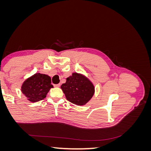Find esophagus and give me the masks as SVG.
<instances>
[{
	"instance_id": "34e87169",
	"label": "esophagus",
	"mask_w": 151,
	"mask_h": 151,
	"mask_svg": "<svg viewBox=\"0 0 151 151\" xmlns=\"http://www.w3.org/2000/svg\"><path fill=\"white\" fill-rule=\"evenodd\" d=\"M60 84H54L55 87H60Z\"/></svg>"
}]
</instances>
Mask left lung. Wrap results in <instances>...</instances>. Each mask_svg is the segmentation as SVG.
<instances>
[{
  "label": "left lung",
  "mask_w": 151,
  "mask_h": 151,
  "mask_svg": "<svg viewBox=\"0 0 151 151\" xmlns=\"http://www.w3.org/2000/svg\"><path fill=\"white\" fill-rule=\"evenodd\" d=\"M61 89L68 101L77 105H84L94 93L92 83L85 76L76 72L67 77Z\"/></svg>",
  "instance_id": "8db88e82"
}]
</instances>
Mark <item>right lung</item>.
Returning <instances> with one entry per match:
<instances>
[{
  "instance_id": "right-lung-1",
  "label": "right lung",
  "mask_w": 151,
  "mask_h": 151,
  "mask_svg": "<svg viewBox=\"0 0 151 151\" xmlns=\"http://www.w3.org/2000/svg\"><path fill=\"white\" fill-rule=\"evenodd\" d=\"M51 78L47 75L37 73L26 79L21 87L22 93L31 102H37L46 98L53 88Z\"/></svg>"
}]
</instances>
